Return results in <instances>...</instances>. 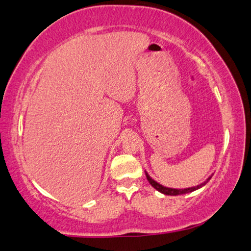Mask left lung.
I'll use <instances>...</instances> for the list:
<instances>
[{
	"label": "left lung",
	"mask_w": 251,
	"mask_h": 251,
	"mask_svg": "<svg viewBox=\"0 0 251 251\" xmlns=\"http://www.w3.org/2000/svg\"><path fill=\"white\" fill-rule=\"evenodd\" d=\"M146 176H147V179H148V181H149L150 184L152 185L153 188L157 190V191L164 193V195H166V196H178V195H185V193L193 192V191H196V190H198V189L202 188L203 185L207 184L208 181H209V179L211 178V176H213V174H211L209 177L206 179V181L201 183V184L197 185V186H192V188H186V189H173V188H167V186L161 185L158 182L154 181L153 178H151V176L148 174L147 171H146Z\"/></svg>",
	"instance_id": "left-lung-1"
}]
</instances>
